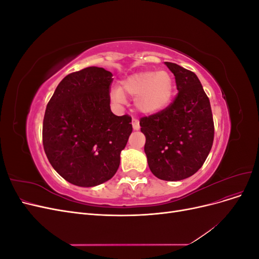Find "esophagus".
I'll use <instances>...</instances> for the list:
<instances>
[{"instance_id":"34e87169","label":"esophagus","mask_w":259,"mask_h":259,"mask_svg":"<svg viewBox=\"0 0 259 259\" xmlns=\"http://www.w3.org/2000/svg\"><path fill=\"white\" fill-rule=\"evenodd\" d=\"M132 125H133V128L135 131H138L140 128V125H139V121L137 119H133L132 120Z\"/></svg>"}]
</instances>
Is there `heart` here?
<instances>
[{
  "instance_id": "1",
  "label": "heart",
  "mask_w": 259,
  "mask_h": 259,
  "mask_svg": "<svg viewBox=\"0 0 259 259\" xmlns=\"http://www.w3.org/2000/svg\"><path fill=\"white\" fill-rule=\"evenodd\" d=\"M173 91V77L167 71H142L125 77L120 82L119 90H112L110 96L119 105L125 103L124 95L135 97L138 111L154 114L168 106Z\"/></svg>"
}]
</instances>
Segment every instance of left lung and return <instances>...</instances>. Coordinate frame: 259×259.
<instances>
[{
    "label": "left lung",
    "instance_id": "left-lung-1",
    "mask_svg": "<svg viewBox=\"0 0 259 259\" xmlns=\"http://www.w3.org/2000/svg\"><path fill=\"white\" fill-rule=\"evenodd\" d=\"M178 94L164 110L140 119L145 153L152 174L177 182L201 168L213 146L214 121L209 99L198 76L173 62Z\"/></svg>",
    "mask_w": 259,
    "mask_h": 259
}]
</instances>
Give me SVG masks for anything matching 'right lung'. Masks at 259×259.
Segmentation results:
<instances>
[{
  "label": "right lung",
  "instance_id": "add662e5",
  "mask_svg": "<svg viewBox=\"0 0 259 259\" xmlns=\"http://www.w3.org/2000/svg\"><path fill=\"white\" fill-rule=\"evenodd\" d=\"M112 73L89 67L58 84L46 107L43 146L54 169L70 184L94 187L111 179L133 131L132 117L110 109Z\"/></svg>",
  "mask_w": 259,
  "mask_h": 259
}]
</instances>
